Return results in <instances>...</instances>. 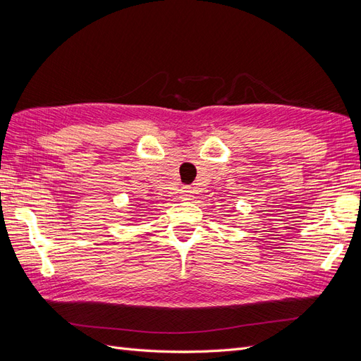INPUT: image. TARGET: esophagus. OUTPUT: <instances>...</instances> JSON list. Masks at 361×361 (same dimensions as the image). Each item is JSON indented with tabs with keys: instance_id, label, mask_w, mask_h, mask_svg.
I'll return each instance as SVG.
<instances>
[{
	"instance_id": "1",
	"label": "esophagus",
	"mask_w": 361,
	"mask_h": 361,
	"mask_svg": "<svg viewBox=\"0 0 361 361\" xmlns=\"http://www.w3.org/2000/svg\"><path fill=\"white\" fill-rule=\"evenodd\" d=\"M179 199L182 202H187V200H191L192 199V190L190 187H182L180 191H179Z\"/></svg>"
}]
</instances>
